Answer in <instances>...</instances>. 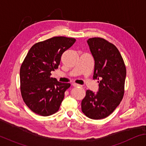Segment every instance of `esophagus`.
<instances>
[{"label":"esophagus","mask_w":146,"mask_h":146,"mask_svg":"<svg viewBox=\"0 0 146 146\" xmlns=\"http://www.w3.org/2000/svg\"><path fill=\"white\" fill-rule=\"evenodd\" d=\"M72 85H73L74 87H79H79H82L81 85L78 84H76V83H73Z\"/></svg>","instance_id":"1"}]
</instances>
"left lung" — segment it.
Listing matches in <instances>:
<instances>
[{
    "mask_svg": "<svg viewBox=\"0 0 146 146\" xmlns=\"http://www.w3.org/2000/svg\"><path fill=\"white\" fill-rule=\"evenodd\" d=\"M94 59L93 79H101L96 93L86 91L81 102L86 117L99 120L108 117L120 105L124 94L126 67L120 52L113 44L102 38L88 39Z\"/></svg>",
    "mask_w": 146,
    "mask_h": 146,
    "instance_id": "obj_1",
    "label": "left lung"
}]
</instances>
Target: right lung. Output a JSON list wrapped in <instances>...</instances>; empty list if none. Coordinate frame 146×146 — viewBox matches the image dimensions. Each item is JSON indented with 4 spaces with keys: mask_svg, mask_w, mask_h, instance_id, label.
I'll use <instances>...</instances> for the list:
<instances>
[{
    "mask_svg": "<svg viewBox=\"0 0 146 146\" xmlns=\"http://www.w3.org/2000/svg\"><path fill=\"white\" fill-rule=\"evenodd\" d=\"M75 42V38L55 36L35 44L29 50L20 69L21 93L36 114L46 117L59 110L70 84L51 77V72L58 69L62 55Z\"/></svg>",
    "mask_w": 146,
    "mask_h": 146,
    "instance_id": "right-lung-1",
    "label": "right lung"
}]
</instances>
